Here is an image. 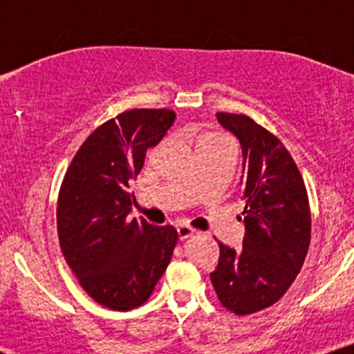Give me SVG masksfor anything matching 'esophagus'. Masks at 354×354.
Returning a JSON list of instances; mask_svg holds the SVG:
<instances>
[{
    "label": "esophagus",
    "mask_w": 354,
    "mask_h": 354,
    "mask_svg": "<svg viewBox=\"0 0 354 354\" xmlns=\"http://www.w3.org/2000/svg\"><path fill=\"white\" fill-rule=\"evenodd\" d=\"M193 234H196V231L188 228V226H178V236H180L181 241H185V239H188L193 236Z\"/></svg>",
    "instance_id": "obj_1"
}]
</instances>
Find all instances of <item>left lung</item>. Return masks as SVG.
<instances>
[{"label":"left lung","mask_w":354,"mask_h":354,"mask_svg":"<svg viewBox=\"0 0 354 354\" xmlns=\"http://www.w3.org/2000/svg\"><path fill=\"white\" fill-rule=\"evenodd\" d=\"M216 120L241 148L245 236L241 250L218 243L209 278L223 306L251 315L278 301L301 270L311 239L310 205L298 166L278 138L245 115L216 113Z\"/></svg>","instance_id":"1"}]
</instances>
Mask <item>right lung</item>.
I'll list each match as a JSON object with an SVG mask.
<instances>
[{
    "label": "right lung",
    "mask_w": 354,
    "mask_h": 354,
    "mask_svg": "<svg viewBox=\"0 0 354 354\" xmlns=\"http://www.w3.org/2000/svg\"><path fill=\"white\" fill-rule=\"evenodd\" d=\"M174 120L169 109H131L106 121L81 145L61 185V251L83 290L109 310L143 304L171 261L176 230L129 213L146 151Z\"/></svg>",
    "instance_id": "right-lung-1"
}]
</instances>
